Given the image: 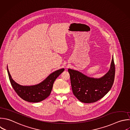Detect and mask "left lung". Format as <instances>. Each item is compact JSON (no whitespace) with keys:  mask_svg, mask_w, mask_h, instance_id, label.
Here are the masks:
<instances>
[{"mask_svg":"<svg viewBox=\"0 0 130 130\" xmlns=\"http://www.w3.org/2000/svg\"><path fill=\"white\" fill-rule=\"evenodd\" d=\"M68 71L74 95L81 102L91 103L100 100L111 88L114 80L115 64L113 57L109 71L99 79L87 77L71 69Z\"/></svg>","mask_w":130,"mask_h":130,"instance_id":"left-lung-1","label":"left lung"}]
</instances>
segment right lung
Instances as JSON below:
<instances>
[{
	"instance_id": "obj_1",
	"label": "right lung",
	"mask_w": 130,
	"mask_h": 130,
	"mask_svg": "<svg viewBox=\"0 0 130 130\" xmlns=\"http://www.w3.org/2000/svg\"><path fill=\"white\" fill-rule=\"evenodd\" d=\"M7 70L11 85L17 94L24 101L37 103L49 96L51 92L54 82L64 69H61L55 71L42 82L32 86H22L18 84L12 78L8 67Z\"/></svg>"
}]
</instances>
